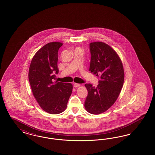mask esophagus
I'll use <instances>...</instances> for the list:
<instances>
[{
  "instance_id": "34e87169",
  "label": "esophagus",
  "mask_w": 155,
  "mask_h": 155,
  "mask_svg": "<svg viewBox=\"0 0 155 155\" xmlns=\"http://www.w3.org/2000/svg\"><path fill=\"white\" fill-rule=\"evenodd\" d=\"M79 86H80V84H78V83H74V87H75V88H76V87H79Z\"/></svg>"
}]
</instances>
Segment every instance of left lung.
I'll return each instance as SVG.
<instances>
[{
  "instance_id": "obj_1",
  "label": "left lung",
  "mask_w": 155,
  "mask_h": 155,
  "mask_svg": "<svg viewBox=\"0 0 155 155\" xmlns=\"http://www.w3.org/2000/svg\"><path fill=\"white\" fill-rule=\"evenodd\" d=\"M90 48L89 71L99 79L97 87L85 84L88 95L84 107L88 113L99 114L110 108L119 97L124 81V69L118 54L108 44L93 42Z\"/></svg>"
}]
</instances>
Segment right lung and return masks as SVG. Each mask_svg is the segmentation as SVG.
I'll use <instances>...</instances> for the list:
<instances>
[{"label": "right lung", "instance_id": "obj_1", "mask_svg": "<svg viewBox=\"0 0 155 155\" xmlns=\"http://www.w3.org/2000/svg\"><path fill=\"white\" fill-rule=\"evenodd\" d=\"M51 42L42 46L31 60L29 81L33 96L43 110L51 114H60L66 109L73 86L71 83H54L58 74V51L63 45Z\"/></svg>", "mask_w": 155, "mask_h": 155}]
</instances>
